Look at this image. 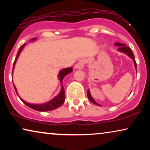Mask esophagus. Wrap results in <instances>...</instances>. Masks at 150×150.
I'll return each instance as SVG.
<instances>
[{
  "label": "esophagus",
  "instance_id": "1",
  "mask_svg": "<svg viewBox=\"0 0 150 150\" xmlns=\"http://www.w3.org/2000/svg\"><path fill=\"white\" fill-rule=\"evenodd\" d=\"M85 63H86V61L85 59H82V60L79 61V62H78L75 65V66H74L75 69H83L84 66H85Z\"/></svg>",
  "mask_w": 150,
  "mask_h": 150
}]
</instances>
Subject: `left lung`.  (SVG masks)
I'll list each match as a JSON object with an SVG mask.
<instances>
[{
  "instance_id": "1",
  "label": "left lung",
  "mask_w": 150,
  "mask_h": 150,
  "mask_svg": "<svg viewBox=\"0 0 150 150\" xmlns=\"http://www.w3.org/2000/svg\"><path fill=\"white\" fill-rule=\"evenodd\" d=\"M115 45L117 46H119V48H118V50H120V52H122L125 53V54H126L128 56H129L130 57L131 59H132L133 61H134V66H135V68L136 69H137V63H136V61H135V59H134V54H133L132 51L131 50V49L129 48L128 46H126V45L124 44H121V43H115ZM87 97L89 98V101L92 102V103H93L94 104H96V105L98 106H100V104H98V103H96L95 100L93 99V98L91 97V94H90V92H89V90L88 89L87 91Z\"/></svg>"
}]
</instances>
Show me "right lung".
Returning a JSON list of instances; mask_svg holds the SVG:
<instances>
[{"label":"right lung","instance_id":"obj_1","mask_svg":"<svg viewBox=\"0 0 150 150\" xmlns=\"http://www.w3.org/2000/svg\"><path fill=\"white\" fill-rule=\"evenodd\" d=\"M33 40H35V38L33 39ZM24 45H25V44L22 45V46H20V48H19V50H18V52L17 53V55H16V59H15V61H14V63H13V70L14 66H15V63L16 62V60H17V59H18V56H19L20 52H21L22 49H23ZM72 69H73L71 68V67H68V68H65V69H62V70H61L60 72H59V79L61 81V83H62L63 79H64V77L65 76H66L67 74H68L69 73H70L71 71H72ZM13 87H14V88H15L16 93L18 94L17 91H16V87H15V85H13ZM21 100L24 102V104H26V106H28V107L31 108H33V109H34L35 110H38V111H49V110H52L56 109V108L60 107V106L62 105V104H63V102H64V101H65L64 87H63L62 86V88H61L60 93H59V95L57 96V97H55L54 99H52V100H50V101H49L48 102H46V103H45V104H32L28 103V102L24 101V100H22V99H21Z\"/></svg>","mask_w":150,"mask_h":150}]
</instances>
